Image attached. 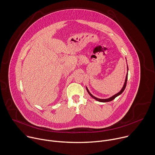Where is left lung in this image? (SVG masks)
Wrapping results in <instances>:
<instances>
[{
  "mask_svg": "<svg viewBox=\"0 0 155 155\" xmlns=\"http://www.w3.org/2000/svg\"><path fill=\"white\" fill-rule=\"evenodd\" d=\"M127 70H128V65H127ZM128 72H127V76H126V78H125V83H124V84H123V87L121 88V89L120 90V91H118L117 94H115L114 95H113V96H112L111 97H110V98H106V99H100V98H97V97H94V95H92L91 94H90V92L89 91V90H88V89L87 88V87H86V90H87V92L88 93V94L93 98L94 99H95V100H96L97 101H100V102H102V103H106V102H109V101H112L113 100H114L116 97H117L118 96H119L120 95H121L122 93H123V91H124V90L125 89V87H126V86H127V79H128Z\"/></svg>",
  "mask_w": 155,
  "mask_h": 155,
  "instance_id": "left-lung-1",
  "label": "left lung"
}]
</instances>
